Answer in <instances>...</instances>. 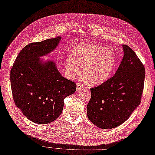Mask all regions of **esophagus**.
I'll use <instances>...</instances> for the list:
<instances>
[{"mask_svg": "<svg viewBox=\"0 0 155 155\" xmlns=\"http://www.w3.org/2000/svg\"><path fill=\"white\" fill-rule=\"evenodd\" d=\"M84 88V85L82 83H80V82L77 83V90H78V91L82 90Z\"/></svg>", "mask_w": 155, "mask_h": 155, "instance_id": "1", "label": "esophagus"}]
</instances>
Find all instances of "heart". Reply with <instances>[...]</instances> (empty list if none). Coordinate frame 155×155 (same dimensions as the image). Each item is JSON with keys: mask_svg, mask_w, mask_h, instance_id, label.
Segmentation results:
<instances>
[{"mask_svg": "<svg viewBox=\"0 0 155 155\" xmlns=\"http://www.w3.org/2000/svg\"><path fill=\"white\" fill-rule=\"evenodd\" d=\"M72 56L65 60V68L69 75L78 73L82 67L84 77L93 84H100L109 78L117 62L112 50L90 43L77 45Z\"/></svg>", "mask_w": 155, "mask_h": 155, "instance_id": "1", "label": "heart"}]
</instances>
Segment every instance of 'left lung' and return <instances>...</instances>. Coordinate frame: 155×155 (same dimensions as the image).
<instances>
[{"mask_svg":"<svg viewBox=\"0 0 155 155\" xmlns=\"http://www.w3.org/2000/svg\"><path fill=\"white\" fill-rule=\"evenodd\" d=\"M122 47L124 55L115 74L99 86L91 89L87 117L102 129L121 125L140 104L145 68L132 49L128 45Z\"/></svg>","mask_w":155,"mask_h":155,"instance_id":"8db88e82","label":"left lung"}]
</instances>
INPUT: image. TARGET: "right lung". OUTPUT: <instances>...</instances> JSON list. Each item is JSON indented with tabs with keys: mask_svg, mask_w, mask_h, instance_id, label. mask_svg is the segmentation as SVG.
<instances>
[{
	"mask_svg": "<svg viewBox=\"0 0 155 155\" xmlns=\"http://www.w3.org/2000/svg\"><path fill=\"white\" fill-rule=\"evenodd\" d=\"M61 37L32 43L17 56L10 73L16 106L33 123L48 124L62 112L64 99L76 91L74 82L62 77L52 61H42L58 46Z\"/></svg>",
	"mask_w": 155,
	"mask_h": 155,
	"instance_id": "add662e5",
	"label": "right lung"
}]
</instances>
